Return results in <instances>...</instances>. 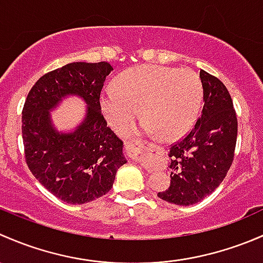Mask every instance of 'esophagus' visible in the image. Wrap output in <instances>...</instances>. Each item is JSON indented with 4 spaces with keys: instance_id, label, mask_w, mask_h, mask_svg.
<instances>
[{
    "instance_id": "34e87169",
    "label": "esophagus",
    "mask_w": 263,
    "mask_h": 263,
    "mask_svg": "<svg viewBox=\"0 0 263 263\" xmlns=\"http://www.w3.org/2000/svg\"><path fill=\"white\" fill-rule=\"evenodd\" d=\"M125 149L132 158L137 159V161H142L143 157L145 156V153L148 151L157 149V145H145L143 143H132V144L125 145Z\"/></svg>"
}]
</instances>
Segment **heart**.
Segmentation results:
<instances>
[{
    "label": "heart",
    "instance_id": "heart-1",
    "mask_svg": "<svg viewBox=\"0 0 263 263\" xmlns=\"http://www.w3.org/2000/svg\"><path fill=\"white\" fill-rule=\"evenodd\" d=\"M201 96V82L189 69L140 66L124 72L118 88H105L100 104L115 130L129 128L142 109L147 130H157L164 139H173L192 125Z\"/></svg>",
    "mask_w": 263,
    "mask_h": 263
}]
</instances>
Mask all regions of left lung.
I'll list each match as a JSON object with an SVG mask.
<instances>
[{
	"instance_id": "8db88e82",
	"label": "left lung",
	"mask_w": 263,
	"mask_h": 263,
	"mask_svg": "<svg viewBox=\"0 0 263 263\" xmlns=\"http://www.w3.org/2000/svg\"><path fill=\"white\" fill-rule=\"evenodd\" d=\"M204 107L189 134L170 149L171 185L159 199L175 205L196 204L221 183L231 168L238 121L232 97L219 78L200 71Z\"/></svg>"
}]
</instances>
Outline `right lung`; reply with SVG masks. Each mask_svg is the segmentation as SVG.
Instances as JSON below:
<instances>
[{
    "instance_id": "add662e5",
    "label": "right lung",
    "mask_w": 263,
    "mask_h": 263,
    "mask_svg": "<svg viewBox=\"0 0 263 263\" xmlns=\"http://www.w3.org/2000/svg\"><path fill=\"white\" fill-rule=\"evenodd\" d=\"M111 71L107 62L69 63L40 77L24 105L26 164L48 191L68 204H86L107 194L116 171L126 163L123 142L107 126L100 106ZM68 96L86 102V115L74 131L58 132L50 111Z\"/></svg>"
}]
</instances>
